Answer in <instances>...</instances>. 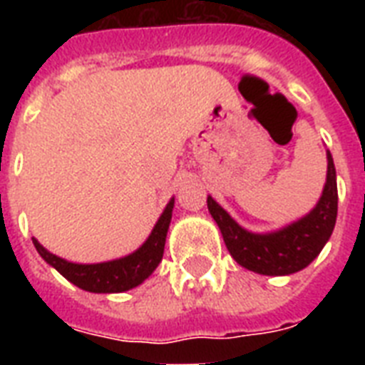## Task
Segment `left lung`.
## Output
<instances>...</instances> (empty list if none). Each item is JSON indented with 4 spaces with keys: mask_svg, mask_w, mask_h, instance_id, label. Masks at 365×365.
Listing matches in <instances>:
<instances>
[{
    "mask_svg": "<svg viewBox=\"0 0 365 365\" xmlns=\"http://www.w3.org/2000/svg\"><path fill=\"white\" fill-rule=\"evenodd\" d=\"M206 202L222 231L229 254L239 265L269 277L292 274L312 263L334 233L337 220V180L334 159L328 151V176L317 206L301 220L272 233H250L212 197H208Z\"/></svg>",
    "mask_w": 365,
    "mask_h": 365,
    "instance_id": "8db88e82",
    "label": "left lung"
}]
</instances>
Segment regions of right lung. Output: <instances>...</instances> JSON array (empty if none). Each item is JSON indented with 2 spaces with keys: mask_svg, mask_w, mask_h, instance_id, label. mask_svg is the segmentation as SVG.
<instances>
[{
  "mask_svg": "<svg viewBox=\"0 0 365 365\" xmlns=\"http://www.w3.org/2000/svg\"><path fill=\"white\" fill-rule=\"evenodd\" d=\"M172 208H174V199H170V202L166 205L165 212L160 214L159 222L155 223L148 240L136 252L119 259L104 261V263H93V265L71 263L51 254L36 239L31 240L43 259L54 267L62 277L68 278L71 284H76L77 288L87 289L93 294H119V292L140 286L160 263L163 252H165L166 233H168V225L172 220Z\"/></svg>",
  "mask_w": 365,
  "mask_h": 365,
  "instance_id": "add662e5",
  "label": "right lung"
}]
</instances>
